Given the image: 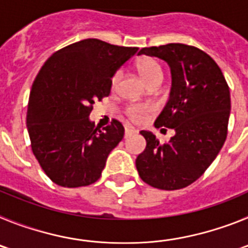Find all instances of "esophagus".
Masks as SVG:
<instances>
[{
  "label": "esophagus",
  "instance_id": "esophagus-1",
  "mask_svg": "<svg viewBox=\"0 0 248 248\" xmlns=\"http://www.w3.org/2000/svg\"><path fill=\"white\" fill-rule=\"evenodd\" d=\"M134 129L133 128H125V137H128L129 134H131V133H134Z\"/></svg>",
  "mask_w": 248,
  "mask_h": 248
}]
</instances>
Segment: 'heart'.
Segmentation results:
<instances>
[{"label": "heart", "instance_id": "1", "mask_svg": "<svg viewBox=\"0 0 248 248\" xmlns=\"http://www.w3.org/2000/svg\"><path fill=\"white\" fill-rule=\"evenodd\" d=\"M138 73L140 74L141 79L146 83V84H151V83L156 82V80H163V69L160 67L159 63L153 58H141L138 61L137 63ZM120 72H115L111 77V85L115 87L117 83L120 79ZM151 111L150 107L148 105H139L134 104L128 107L126 109V114L131 120L140 123L145 119V117Z\"/></svg>", "mask_w": 248, "mask_h": 248}]
</instances>
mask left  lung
Instances as JSON below:
<instances>
[{"mask_svg": "<svg viewBox=\"0 0 248 248\" xmlns=\"http://www.w3.org/2000/svg\"><path fill=\"white\" fill-rule=\"evenodd\" d=\"M170 67L171 89L155 128L174 129L168 143L141 130L145 150L137 157L144 183L161 190H179L196 181L217 156L227 137L231 98L220 67L203 50L183 43L143 48Z\"/></svg>", "mask_w": 248, "mask_h": 248, "instance_id": "left-lung-1", "label": "left lung"}]
</instances>
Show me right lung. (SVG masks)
<instances>
[{"instance_id":"obj_1","label":"right lung","mask_w":248,"mask_h":248,"mask_svg":"<svg viewBox=\"0 0 248 248\" xmlns=\"http://www.w3.org/2000/svg\"><path fill=\"white\" fill-rule=\"evenodd\" d=\"M97 38L57 50L41 68L30 94L27 129L34 156L54 184L79 187L95 183L107 157L124 137L122 123L95 128V100L110 94L111 77L138 52Z\"/></svg>"}]
</instances>
